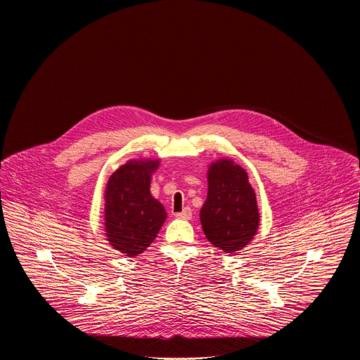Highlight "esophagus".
I'll return each instance as SVG.
<instances>
[{"instance_id":"1","label":"esophagus","mask_w":360,"mask_h":360,"mask_svg":"<svg viewBox=\"0 0 360 360\" xmlns=\"http://www.w3.org/2000/svg\"><path fill=\"white\" fill-rule=\"evenodd\" d=\"M174 216L176 219H181V220H188V219H191V209L190 207H185L182 212L174 213Z\"/></svg>"}]
</instances>
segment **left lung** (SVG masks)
I'll list each match as a JSON object with an SVG mask.
<instances>
[{"label": "left lung", "instance_id": "obj_1", "mask_svg": "<svg viewBox=\"0 0 360 360\" xmlns=\"http://www.w3.org/2000/svg\"><path fill=\"white\" fill-rule=\"evenodd\" d=\"M200 219L206 239L226 254L245 247L259 226L257 197L244 169L229 159L212 163Z\"/></svg>", "mask_w": 360, "mask_h": 360}]
</instances>
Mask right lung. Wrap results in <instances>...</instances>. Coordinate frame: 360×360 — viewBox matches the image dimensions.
<instances>
[{"mask_svg":"<svg viewBox=\"0 0 360 360\" xmlns=\"http://www.w3.org/2000/svg\"><path fill=\"white\" fill-rule=\"evenodd\" d=\"M159 160H131L113 172L105 190L108 241L125 257H137L154 241L166 210L150 193Z\"/></svg>","mask_w":360,"mask_h":360,"instance_id":"obj_1","label":"right lung"}]
</instances>
